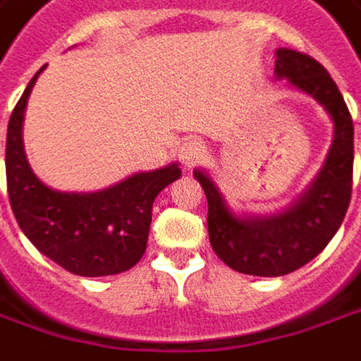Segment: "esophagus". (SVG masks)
<instances>
[{
    "label": "esophagus",
    "instance_id": "1",
    "mask_svg": "<svg viewBox=\"0 0 361 361\" xmlns=\"http://www.w3.org/2000/svg\"><path fill=\"white\" fill-rule=\"evenodd\" d=\"M203 156H205V144L197 138L185 140L180 146V149H178V158H180L181 166L188 168V170L193 168Z\"/></svg>",
    "mask_w": 361,
    "mask_h": 361
}]
</instances>
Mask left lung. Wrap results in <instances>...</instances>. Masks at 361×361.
Masks as SVG:
<instances>
[{
    "label": "left lung",
    "instance_id": "8db88e82",
    "mask_svg": "<svg viewBox=\"0 0 361 361\" xmlns=\"http://www.w3.org/2000/svg\"><path fill=\"white\" fill-rule=\"evenodd\" d=\"M274 55L276 78L310 94L334 122V140L314 181L276 215H237L209 173L193 171L207 197L213 251L233 271L255 276H283L310 263L340 229L352 197L354 124L342 92L316 59L293 49Z\"/></svg>",
    "mask_w": 361,
    "mask_h": 361
}]
</instances>
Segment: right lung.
<instances>
[{"label": "right lung", "instance_id": "right-lung-1", "mask_svg": "<svg viewBox=\"0 0 361 361\" xmlns=\"http://www.w3.org/2000/svg\"><path fill=\"white\" fill-rule=\"evenodd\" d=\"M43 68L29 80L7 126L6 173L13 215L27 239L68 273H124L146 251L156 195L178 180L181 170L171 164L161 170L142 171L94 193L51 190L33 173L23 149L27 98Z\"/></svg>", "mask_w": 361, "mask_h": 361}]
</instances>
